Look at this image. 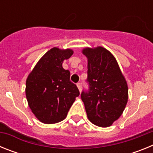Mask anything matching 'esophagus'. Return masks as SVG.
<instances>
[{"instance_id": "esophagus-1", "label": "esophagus", "mask_w": 153, "mask_h": 153, "mask_svg": "<svg viewBox=\"0 0 153 153\" xmlns=\"http://www.w3.org/2000/svg\"><path fill=\"white\" fill-rule=\"evenodd\" d=\"M76 86H77V87H78V89H79V92H81V90H82V86H81V83H78L77 84H76Z\"/></svg>"}]
</instances>
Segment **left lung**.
<instances>
[{"instance_id": "8db88e82", "label": "left lung", "mask_w": 153, "mask_h": 153, "mask_svg": "<svg viewBox=\"0 0 153 153\" xmlns=\"http://www.w3.org/2000/svg\"><path fill=\"white\" fill-rule=\"evenodd\" d=\"M87 58L88 92L81 99L92 123L109 127L120 118L128 101V85L116 58L102 47H85Z\"/></svg>"}]
</instances>
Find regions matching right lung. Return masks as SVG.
<instances>
[{"instance_id":"right-lung-1","label":"right lung","mask_w":153,"mask_h":153,"mask_svg":"<svg viewBox=\"0 0 153 153\" xmlns=\"http://www.w3.org/2000/svg\"><path fill=\"white\" fill-rule=\"evenodd\" d=\"M74 53L71 49L53 47L36 63L26 80L27 100L36 118L45 124L64 120L79 92L70 82V73L63 62Z\"/></svg>"}]
</instances>
